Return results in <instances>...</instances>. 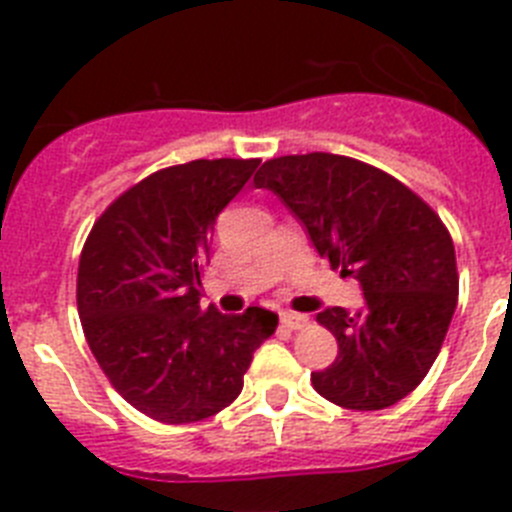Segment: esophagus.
<instances>
[{"label":"esophagus","mask_w":512,"mask_h":512,"mask_svg":"<svg viewBox=\"0 0 512 512\" xmlns=\"http://www.w3.org/2000/svg\"><path fill=\"white\" fill-rule=\"evenodd\" d=\"M280 324L290 331H298L308 324V316H303V313H283V316H280Z\"/></svg>","instance_id":"obj_1"}]
</instances>
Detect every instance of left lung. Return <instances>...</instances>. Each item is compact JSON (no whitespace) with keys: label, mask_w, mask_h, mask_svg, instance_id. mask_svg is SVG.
I'll use <instances>...</instances> for the list:
<instances>
[{"label":"left lung","mask_w":512,"mask_h":512,"mask_svg":"<svg viewBox=\"0 0 512 512\" xmlns=\"http://www.w3.org/2000/svg\"><path fill=\"white\" fill-rule=\"evenodd\" d=\"M255 186L278 193L331 270L365 293L354 316L344 308L316 316L339 354L311 372L313 390L349 411L403 400L439 357L457 308V255L439 214L398 178L347 155L267 160Z\"/></svg>","instance_id":"8db88e82"}]
</instances>
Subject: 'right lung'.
<instances>
[{
  "label": "right lung",
  "mask_w": 512,
  "mask_h": 512,
  "mask_svg": "<svg viewBox=\"0 0 512 512\" xmlns=\"http://www.w3.org/2000/svg\"><path fill=\"white\" fill-rule=\"evenodd\" d=\"M260 160H191L155 170L114 199L78 260L86 342L119 395L160 423L227 408L278 316L260 306L227 316L201 306L216 216Z\"/></svg>",
  "instance_id": "right-lung-1"
}]
</instances>
